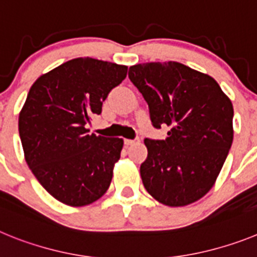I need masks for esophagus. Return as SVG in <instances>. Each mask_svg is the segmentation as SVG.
Here are the masks:
<instances>
[{
	"label": "esophagus",
	"mask_w": 257,
	"mask_h": 257,
	"mask_svg": "<svg viewBox=\"0 0 257 257\" xmlns=\"http://www.w3.org/2000/svg\"><path fill=\"white\" fill-rule=\"evenodd\" d=\"M134 143H136V140H133V139H124V145H133Z\"/></svg>",
	"instance_id": "obj_1"
}]
</instances>
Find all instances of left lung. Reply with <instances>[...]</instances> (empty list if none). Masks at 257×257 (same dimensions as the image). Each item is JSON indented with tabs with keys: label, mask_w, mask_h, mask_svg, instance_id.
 Wrapping results in <instances>:
<instances>
[{
	"label": "left lung",
	"mask_w": 257,
	"mask_h": 257,
	"mask_svg": "<svg viewBox=\"0 0 257 257\" xmlns=\"http://www.w3.org/2000/svg\"><path fill=\"white\" fill-rule=\"evenodd\" d=\"M128 78L148 104L154 128L170 127L166 139H144L145 189L171 207L198 201L212 188L233 143L231 101L212 77L176 61L133 65Z\"/></svg>",
	"instance_id": "8db88e82"
}]
</instances>
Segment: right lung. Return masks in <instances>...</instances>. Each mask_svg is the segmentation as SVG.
Listing matches in <instances>:
<instances>
[{
	"mask_svg": "<svg viewBox=\"0 0 257 257\" xmlns=\"http://www.w3.org/2000/svg\"><path fill=\"white\" fill-rule=\"evenodd\" d=\"M127 67L77 58L33 83L19 115V135L29 169L54 198L90 205L110 185L123 140L90 134L109 92Z\"/></svg>",
	"mask_w": 257,
	"mask_h": 257,
	"instance_id": "right-lung-1",
	"label": "right lung"
}]
</instances>
